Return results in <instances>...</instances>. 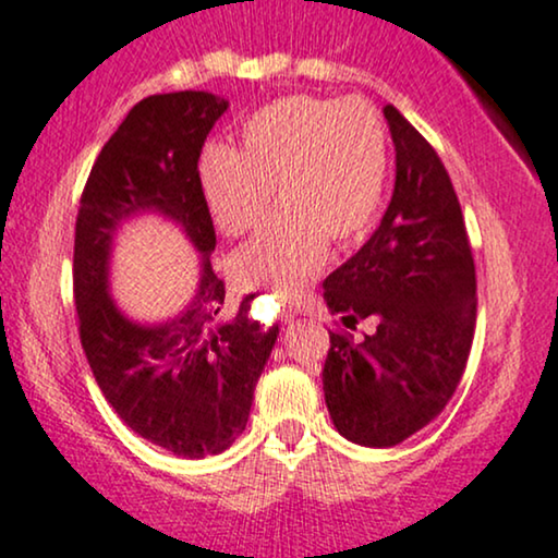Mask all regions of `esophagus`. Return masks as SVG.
<instances>
[{
	"label": "esophagus",
	"mask_w": 558,
	"mask_h": 558,
	"mask_svg": "<svg viewBox=\"0 0 558 558\" xmlns=\"http://www.w3.org/2000/svg\"><path fill=\"white\" fill-rule=\"evenodd\" d=\"M298 318V307H287V311H281V320L284 323H292Z\"/></svg>",
	"instance_id": "obj_1"
}]
</instances>
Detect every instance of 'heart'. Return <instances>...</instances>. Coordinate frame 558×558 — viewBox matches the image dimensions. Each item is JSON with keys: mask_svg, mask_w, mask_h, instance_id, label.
<instances>
[{"mask_svg": "<svg viewBox=\"0 0 558 558\" xmlns=\"http://www.w3.org/2000/svg\"><path fill=\"white\" fill-rule=\"evenodd\" d=\"M388 165V129L369 102L290 95L243 123L238 153L204 147L196 175L225 235L256 227L277 189L281 206L235 253L232 274L240 284L292 298L318 277L328 238L352 243L373 225Z\"/></svg>", "mask_w": 558, "mask_h": 558, "instance_id": "b5f03b06", "label": "heart"}]
</instances>
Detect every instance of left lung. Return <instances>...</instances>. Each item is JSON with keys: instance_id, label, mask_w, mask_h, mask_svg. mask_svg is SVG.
Listing matches in <instances>:
<instances>
[{"instance_id": "1", "label": "left lung", "mask_w": 558, "mask_h": 558, "mask_svg": "<svg viewBox=\"0 0 558 558\" xmlns=\"http://www.w3.org/2000/svg\"><path fill=\"white\" fill-rule=\"evenodd\" d=\"M396 144V189L380 227L323 281L343 326L375 318L354 343L331 333L323 393L343 437L393 447L450 401L476 331V266L463 211L432 144L385 106Z\"/></svg>"}]
</instances>
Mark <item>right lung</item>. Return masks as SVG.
I'll return each mask as SVG.
<instances>
[{
    "label": "right lung",
    "mask_w": 558,
    "mask_h": 558,
    "mask_svg": "<svg viewBox=\"0 0 558 558\" xmlns=\"http://www.w3.org/2000/svg\"><path fill=\"white\" fill-rule=\"evenodd\" d=\"M227 106L204 89L136 102L89 170L74 227V305L95 383L129 429L191 460L219 456L243 435L279 336V326L247 318L256 294L225 313V281L209 264L217 235L196 168ZM142 214L175 221L203 258L195 298L155 327L126 319L107 292L112 235Z\"/></svg>",
    "instance_id": "1"
}]
</instances>
